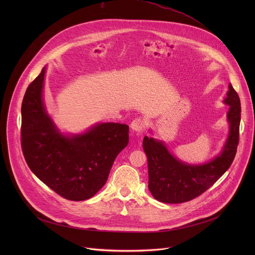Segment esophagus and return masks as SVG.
I'll return each instance as SVG.
<instances>
[{
  "label": "esophagus",
  "instance_id": "obj_1",
  "mask_svg": "<svg viewBox=\"0 0 255 255\" xmlns=\"http://www.w3.org/2000/svg\"><path fill=\"white\" fill-rule=\"evenodd\" d=\"M130 126H131L133 131H135V132H142L144 130V128H145V122L143 120L137 118V119L132 121Z\"/></svg>",
  "mask_w": 255,
  "mask_h": 255
}]
</instances>
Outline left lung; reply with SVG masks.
<instances>
[{"instance_id":"left-lung-1","label":"left lung","mask_w":255,"mask_h":255,"mask_svg":"<svg viewBox=\"0 0 255 255\" xmlns=\"http://www.w3.org/2000/svg\"><path fill=\"white\" fill-rule=\"evenodd\" d=\"M224 103L229 106L227 121L229 134L222 151L203 164H190L174 157L165 144L145 136L143 149L148 163V189L162 203L178 204L191 201L211 188L232 164L239 142L240 99L229 85Z\"/></svg>"}]
</instances>
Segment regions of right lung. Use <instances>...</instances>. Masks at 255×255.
Here are the masks:
<instances>
[{
  "label": "right lung",
  "mask_w": 255,
  "mask_h": 255,
  "mask_svg": "<svg viewBox=\"0 0 255 255\" xmlns=\"http://www.w3.org/2000/svg\"><path fill=\"white\" fill-rule=\"evenodd\" d=\"M46 67L27 88L21 108L25 160L42 183L70 201H85L106 184L129 142V126L99 123L82 134H62L47 114L42 92Z\"/></svg>",
  "instance_id": "add662e5"
}]
</instances>
